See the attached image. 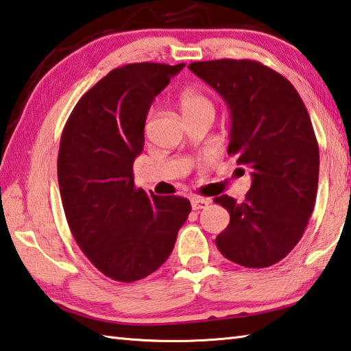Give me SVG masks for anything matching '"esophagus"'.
Listing matches in <instances>:
<instances>
[{
  "label": "esophagus",
  "instance_id": "34e87169",
  "mask_svg": "<svg viewBox=\"0 0 351 351\" xmlns=\"http://www.w3.org/2000/svg\"><path fill=\"white\" fill-rule=\"evenodd\" d=\"M210 204H211L210 199H204V197H193L191 199V206L195 211L204 210V208H206Z\"/></svg>",
  "mask_w": 351,
  "mask_h": 351
}]
</instances>
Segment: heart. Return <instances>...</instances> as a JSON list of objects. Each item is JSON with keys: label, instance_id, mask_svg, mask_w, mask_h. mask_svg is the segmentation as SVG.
Wrapping results in <instances>:
<instances>
[{"label": "heart", "instance_id": "obj_1", "mask_svg": "<svg viewBox=\"0 0 351 351\" xmlns=\"http://www.w3.org/2000/svg\"><path fill=\"white\" fill-rule=\"evenodd\" d=\"M177 103H179V108L185 120L197 115L214 117V112H216V108H214L211 98H208L205 94H202V92L194 89L183 90L179 95Z\"/></svg>", "mask_w": 351, "mask_h": 351}]
</instances>
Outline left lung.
I'll use <instances>...</instances> for the list:
<instances>
[{
    "mask_svg": "<svg viewBox=\"0 0 351 351\" xmlns=\"http://www.w3.org/2000/svg\"><path fill=\"white\" fill-rule=\"evenodd\" d=\"M228 104V154L251 169L243 202L220 195L230 225L216 239L226 259L267 268L296 247L315 210L319 146L294 86L253 60L195 61L188 66Z\"/></svg>",
    "mask_w": 351,
    "mask_h": 351,
    "instance_id": "1",
    "label": "left lung"
}]
</instances>
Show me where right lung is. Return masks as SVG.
Listing matches in <instances>:
<instances>
[{
	"label": "right lung",
	"instance_id": "obj_1",
	"mask_svg": "<svg viewBox=\"0 0 351 351\" xmlns=\"http://www.w3.org/2000/svg\"><path fill=\"white\" fill-rule=\"evenodd\" d=\"M185 63H132L80 98L60 140L58 185L73 239L97 269L134 282L163 265L191 213L179 195L134 185L147 110Z\"/></svg>",
	"mask_w": 351,
	"mask_h": 351
}]
</instances>
